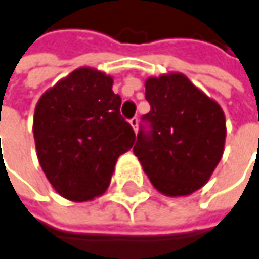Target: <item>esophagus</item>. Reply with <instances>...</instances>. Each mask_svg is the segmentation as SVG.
I'll list each match as a JSON object with an SVG mask.
<instances>
[{"instance_id":"1","label":"esophagus","mask_w":259,"mask_h":259,"mask_svg":"<svg viewBox=\"0 0 259 259\" xmlns=\"http://www.w3.org/2000/svg\"><path fill=\"white\" fill-rule=\"evenodd\" d=\"M129 123H130V126L133 127V130H135V132H138V123H139V121H138V118H136V117H133L132 120H129Z\"/></svg>"}]
</instances>
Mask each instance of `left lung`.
<instances>
[{"label":"left lung","mask_w":259,"mask_h":259,"mask_svg":"<svg viewBox=\"0 0 259 259\" xmlns=\"http://www.w3.org/2000/svg\"><path fill=\"white\" fill-rule=\"evenodd\" d=\"M145 99L151 111L142 120L150 130H139L133 153L155 190L169 197L190 196L223 157V108L181 72L147 78Z\"/></svg>","instance_id":"obj_1"}]
</instances>
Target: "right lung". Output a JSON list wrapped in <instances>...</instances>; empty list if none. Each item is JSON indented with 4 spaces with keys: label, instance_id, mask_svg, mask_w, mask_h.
<instances>
[{
    "label": "right lung",
    "instance_id": "right-lung-1",
    "mask_svg": "<svg viewBox=\"0 0 259 259\" xmlns=\"http://www.w3.org/2000/svg\"><path fill=\"white\" fill-rule=\"evenodd\" d=\"M112 77L81 66L46 90L34 112L38 161L52 187L71 201L106 191L115 163L135 142L120 115L121 98Z\"/></svg>",
    "mask_w": 259,
    "mask_h": 259
}]
</instances>
